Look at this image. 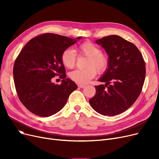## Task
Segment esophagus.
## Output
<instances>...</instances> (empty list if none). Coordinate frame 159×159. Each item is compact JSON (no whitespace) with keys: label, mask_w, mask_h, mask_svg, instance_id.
<instances>
[{"label":"esophagus","mask_w":159,"mask_h":159,"mask_svg":"<svg viewBox=\"0 0 159 159\" xmlns=\"http://www.w3.org/2000/svg\"><path fill=\"white\" fill-rule=\"evenodd\" d=\"M78 86L80 88H84L85 87V85L84 84H78Z\"/></svg>","instance_id":"34e87169"}]
</instances>
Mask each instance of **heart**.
I'll list each match as a JSON object with an SVG mask.
<instances>
[{
  "mask_svg": "<svg viewBox=\"0 0 159 159\" xmlns=\"http://www.w3.org/2000/svg\"><path fill=\"white\" fill-rule=\"evenodd\" d=\"M79 56L87 57L85 69L76 70L70 74V79L80 84H84L93 79L97 73H104L110 64V57L101 49L89 41H86L76 48ZM76 53L71 49H66L62 53L61 59L66 68L72 69L76 62Z\"/></svg>",
  "mask_w": 159,
  "mask_h": 159,
  "instance_id": "heart-1",
  "label": "heart"
}]
</instances>
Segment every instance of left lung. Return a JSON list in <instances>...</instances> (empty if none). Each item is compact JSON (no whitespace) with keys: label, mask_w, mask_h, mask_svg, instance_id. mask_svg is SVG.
I'll return each instance as SVG.
<instances>
[{"label":"left lung","mask_w":159,"mask_h":159,"mask_svg":"<svg viewBox=\"0 0 159 159\" xmlns=\"http://www.w3.org/2000/svg\"><path fill=\"white\" fill-rule=\"evenodd\" d=\"M105 49L110 64L98 80L106 84L95 86L96 93L89 104L98 113L114 116L130 107L140 95L146 76V64L135 45L118 35L96 41Z\"/></svg>","instance_id":"8db88e82"}]
</instances>
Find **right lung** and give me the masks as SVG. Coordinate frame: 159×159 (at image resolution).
<instances>
[{
    "label": "right lung",
    "mask_w": 159,
    "mask_h": 159,
    "mask_svg": "<svg viewBox=\"0 0 159 159\" xmlns=\"http://www.w3.org/2000/svg\"><path fill=\"white\" fill-rule=\"evenodd\" d=\"M55 33H43L31 39L22 49L13 66L16 91L22 104L39 116H49L59 111L70 95L78 87L66 79L61 56L65 49L77 43ZM59 76L61 85L51 79Z\"/></svg>",
    "instance_id": "right-lung-1"
}]
</instances>
